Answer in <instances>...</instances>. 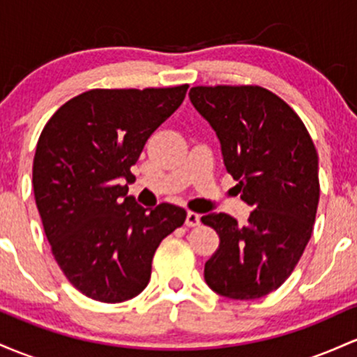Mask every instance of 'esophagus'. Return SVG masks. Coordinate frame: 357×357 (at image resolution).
I'll return each mask as SVG.
<instances>
[{"mask_svg": "<svg viewBox=\"0 0 357 357\" xmlns=\"http://www.w3.org/2000/svg\"><path fill=\"white\" fill-rule=\"evenodd\" d=\"M185 224H187V226H189V227H195V226H199V224H200V215L197 214V212H192V211H189V212H187Z\"/></svg>", "mask_w": 357, "mask_h": 357, "instance_id": "1", "label": "esophagus"}]
</instances>
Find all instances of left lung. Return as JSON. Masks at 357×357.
<instances>
[{
	"label": "left lung",
	"mask_w": 357,
	"mask_h": 357,
	"mask_svg": "<svg viewBox=\"0 0 357 357\" xmlns=\"http://www.w3.org/2000/svg\"><path fill=\"white\" fill-rule=\"evenodd\" d=\"M189 96L221 142L238 194L253 207L244 226L224 212L202 215L221 241L204 278L227 298L265 297L291 275L314 231L317 150L300 116L265 87L195 86Z\"/></svg>",
	"instance_id": "8db88e82"
}]
</instances>
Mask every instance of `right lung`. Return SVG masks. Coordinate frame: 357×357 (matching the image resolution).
Returning <instances> with one entry per match:
<instances>
[{"label": "right lung", "mask_w": 357, "mask_h": 357, "mask_svg": "<svg viewBox=\"0 0 357 357\" xmlns=\"http://www.w3.org/2000/svg\"><path fill=\"white\" fill-rule=\"evenodd\" d=\"M189 84L91 89L59 107L40 133L33 192L52 255L81 294L104 303L136 297L157 248L185 222L174 204L148 211L128 195L146 139L185 98Z\"/></svg>", "instance_id": "add662e5"}]
</instances>
